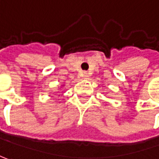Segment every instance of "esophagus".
Masks as SVG:
<instances>
[{"instance_id":"34e87169","label":"esophagus","mask_w":159,"mask_h":159,"mask_svg":"<svg viewBox=\"0 0 159 159\" xmlns=\"http://www.w3.org/2000/svg\"><path fill=\"white\" fill-rule=\"evenodd\" d=\"M82 77H83V78H85V79H87V78L89 77V76H88V73H87L86 71H83V72H82Z\"/></svg>"}]
</instances>
